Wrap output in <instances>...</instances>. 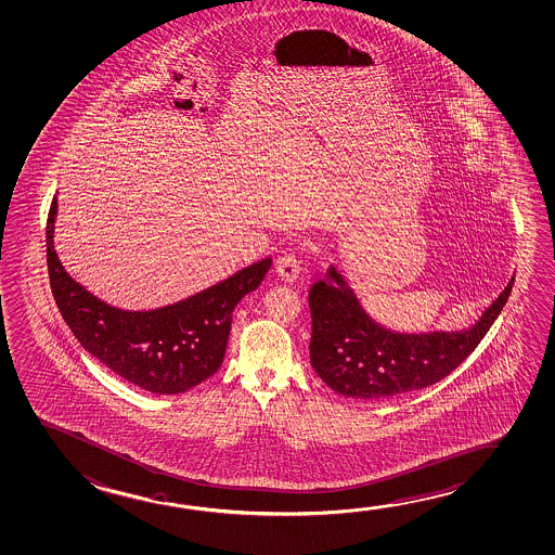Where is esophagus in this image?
<instances>
[{"mask_svg":"<svg viewBox=\"0 0 555 555\" xmlns=\"http://www.w3.org/2000/svg\"><path fill=\"white\" fill-rule=\"evenodd\" d=\"M275 272L282 278L283 282H295L298 278V272H300V260H298L297 255L295 253H285V255L278 258Z\"/></svg>","mask_w":555,"mask_h":555,"instance_id":"34e87169","label":"esophagus"}]
</instances>
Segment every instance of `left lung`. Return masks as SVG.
<instances>
[{
	"instance_id": "left-lung-1",
	"label": "left lung",
	"mask_w": 555,
	"mask_h": 555,
	"mask_svg": "<svg viewBox=\"0 0 555 555\" xmlns=\"http://www.w3.org/2000/svg\"><path fill=\"white\" fill-rule=\"evenodd\" d=\"M513 282L515 275L469 330L398 333L367 315L332 266L308 293L310 364L335 392L365 402L425 389L454 372L477 348L512 295Z\"/></svg>"
}]
</instances>
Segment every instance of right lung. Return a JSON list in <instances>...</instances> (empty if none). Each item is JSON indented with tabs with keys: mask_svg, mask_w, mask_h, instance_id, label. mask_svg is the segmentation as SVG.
Segmentation results:
<instances>
[{
	"mask_svg": "<svg viewBox=\"0 0 555 555\" xmlns=\"http://www.w3.org/2000/svg\"><path fill=\"white\" fill-rule=\"evenodd\" d=\"M55 216L57 197L51 201L46 225L51 293L70 332L91 356L155 395L185 392L216 373L228 347L233 308L257 289L272 258L170 307L130 312L108 307L65 272L53 248Z\"/></svg>",
	"mask_w": 555,
	"mask_h": 555,
	"instance_id": "obj_1",
	"label": "right lung"
}]
</instances>
